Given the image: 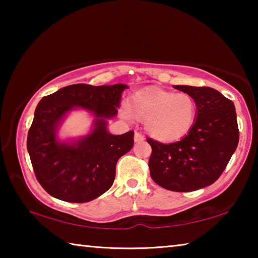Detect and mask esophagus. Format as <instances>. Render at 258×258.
<instances>
[{"label":"esophagus","mask_w":258,"mask_h":258,"mask_svg":"<svg viewBox=\"0 0 258 258\" xmlns=\"http://www.w3.org/2000/svg\"><path fill=\"white\" fill-rule=\"evenodd\" d=\"M145 140V135L141 134L140 132H135L134 133V141L135 142H141Z\"/></svg>","instance_id":"1"}]
</instances>
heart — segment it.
<instances>
[{
  "mask_svg": "<svg viewBox=\"0 0 258 258\" xmlns=\"http://www.w3.org/2000/svg\"><path fill=\"white\" fill-rule=\"evenodd\" d=\"M196 112L191 95L159 89L139 91L132 99V108L130 104L121 108L125 119H145L147 132L164 142L184 137L195 123Z\"/></svg>",
  "mask_w": 258,
  "mask_h": 258,
  "instance_id": "b5f03b06",
  "label": "heart"
}]
</instances>
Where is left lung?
Returning <instances> with one entry per match:
<instances>
[{"mask_svg": "<svg viewBox=\"0 0 258 258\" xmlns=\"http://www.w3.org/2000/svg\"><path fill=\"white\" fill-rule=\"evenodd\" d=\"M194 98L197 118L180 141L161 143L150 138V175L157 184L190 192L213 184L238 147L239 130L233 102L212 87L175 85Z\"/></svg>", "mask_w": 258, "mask_h": 258, "instance_id": "1", "label": "left lung"}]
</instances>
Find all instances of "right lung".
<instances>
[{"label": "right lung", "mask_w": 258, "mask_h": 258, "mask_svg": "<svg viewBox=\"0 0 258 258\" xmlns=\"http://www.w3.org/2000/svg\"><path fill=\"white\" fill-rule=\"evenodd\" d=\"M125 89V84H74L38 102L27 150L37 181L52 197L87 203L110 189L117 161L134 145L133 131L112 135L107 130V119L118 112ZM76 107L94 113V130L75 142H59L56 131L67 113Z\"/></svg>", "instance_id": "right-lung-1"}]
</instances>
